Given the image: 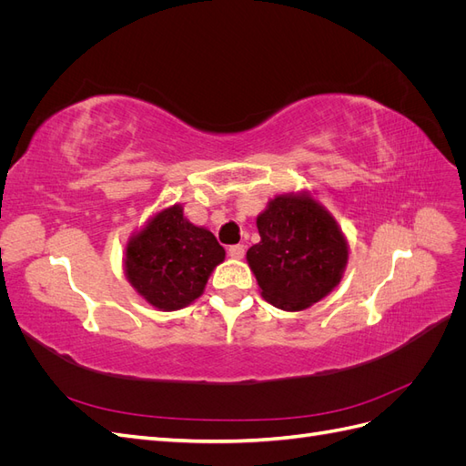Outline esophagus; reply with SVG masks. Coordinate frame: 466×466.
<instances>
[{
    "label": "esophagus",
    "instance_id": "esophagus-1",
    "mask_svg": "<svg viewBox=\"0 0 466 466\" xmlns=\"http://www.w3.org/2000/svg\"><path fill=\"white\" fill-rule=\"evenodd\" d=\"M229 257L235 260H241L245 257V245H231L229 247Z\"/></svg>",
    "mask_w": 466,
    "mask_h": 466
}]
</instances>
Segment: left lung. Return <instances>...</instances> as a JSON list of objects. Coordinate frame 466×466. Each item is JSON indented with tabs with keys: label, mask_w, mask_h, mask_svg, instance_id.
<instances>
[{
	"label": "left lung",
	"mask_w": 466,
	"mask_h": 466,
	"mask_svg": "<svg viewBox=\"0 0 466 466\" xmlns=\"http://www.w3.org/2000/svg\"><path fill=\"white\" fill-rule=\"evenodd\" d=\"M260 243L247 250L262 298L301 311L329 295L348 262L334 218L309 194H279L257 218Z\"/></svg>",
	"instance_id": "1"
}]
</instances>
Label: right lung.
Segmentation results:
<instances>
[{
  "mask_svg": "<svg viewBox=\"0 0 466 466\" xmlns=\"http://www.w3.org/2000/svg\"><path fill=\"white\" fill-rule=\"evenodd\" d=\"M225 250L204 228L190 223L178 204L159 211L126 247V278L142 298L163 311L198 299Z\"/></svg>",
  "mask_w": 466,
  "mask_h": 466,
  "instance_id": "right-lung-1",
  "label": "right lung"
}]
</instances>
